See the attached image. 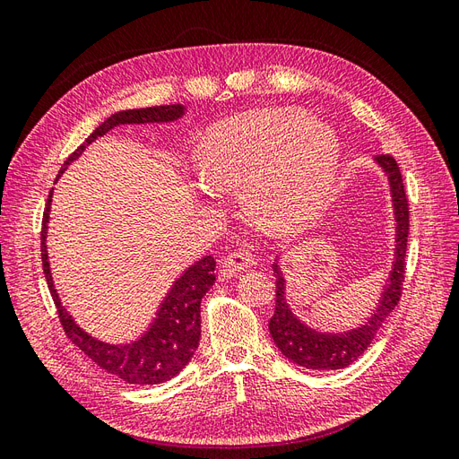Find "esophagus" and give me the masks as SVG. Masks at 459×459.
<instances>
[{
	"label": "esophagus",
	"mask_w": 459,
	"mask_h": 459,
	"mask_svg": "<svg viewBox=\"0 0 459 459\" xmlns=\"http://www.w3.org/2000/svg\"><path fill=\"white\" fill-rule=\"evenodd\" d=\"M255 258L247 253H231L230 256H226L221 260V272L228 277H235L238 273L245 272L247 268L255 266Z\"/></svg>",
	"instance_id": "obj_1"
}]
</instances>
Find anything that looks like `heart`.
<instances>
[{
    "instance_id": "b5f03b06",
    "label": "heart",
    "mask_w": 459,
    "mask_h": 459,
    "mask_svg": "<svg viewBox=\"0 0 459 459\" xmlns=\"http://www.w3.org/2000/svg\"><path fill=\"white\" fill-rule=\"evenodd\" d=\"M339 137L302 108H258L221 120L203 149V176L277 228L310 221L339 170Z\"/></svg>"
}]
</instances>
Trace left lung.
<instances>
[{"instance_id": "obj_1", "label": "left lung", "mask_w": 459, "mask_h": 459, "mask_svg": "<svg viewBox=\"0 0 459 459\" xmlns=\"http://www.w3.org/2000/svg\"><path fill=\"white\" fill-rule=\"evenodd\" d=\"M375 164L386 176L388 191H391L394 216V255L379 300L375 304V308L368 312L364 322L341 331L317 329L302 322L295 310L290 308L287 299V277L281 268V255H277L275 262L272 264L275 275V312L270 319V335L281 354L302 368L329 371L354 364L369 349L385 319L400 300L410 230L408 199L396 160L391 155H381L375 157Z\"/></svg>"}]
</instances>
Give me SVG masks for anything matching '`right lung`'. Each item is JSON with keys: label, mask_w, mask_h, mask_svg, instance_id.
<instances>
[{"label": "right lung", "mask_w": 459, "mask_h": 459, "mask_svg": "<svg viewBox=\"0 0 459 459\" xmlns=\"http://www.w3.org/2000/svg\"><path fill=\"white\" fill-rule=\"evenodd\" d=\"M186 113L184 105H159L145 108H126L110 115L103 124H100L88 140L82 143L71 157L65 160L57 179L65 174V170L74 162L82 152L86 151L90 143L97 137L105 135L117 126L124 124H164L182 118ZM53 189L49 191L48 206L41 220V264H44V273L48 280V287L55 307H57L61 324L65 333L78 349L90 356L93 362L101 369L117 375L118 379L130 385H159L170 381L182 371L189 359L195 354L199 339H201V300L216 281L214 268L216 262L212 256H203L193 262L189 268L176 277L170 285L169 293L160 300L155 317L151 319L145 331L140 337L128 342H107L90 335L88 331L82 329L76 319L71 316L61 297L55 289L51 264L48 255V230H49V212Z\"/></svg>", "instance_id": "obj_1"}]
</instances>
